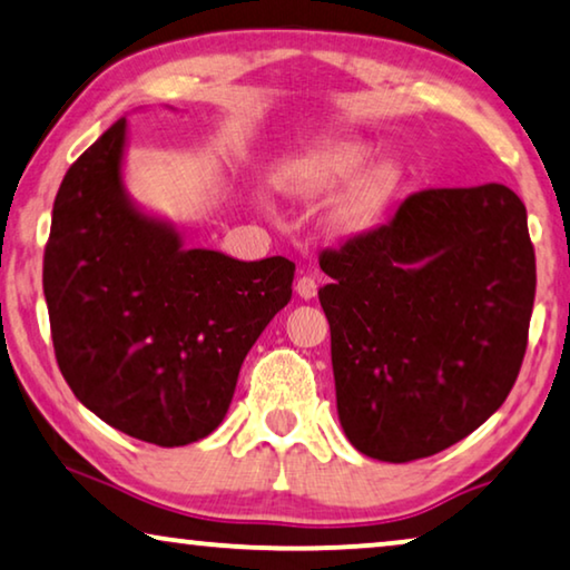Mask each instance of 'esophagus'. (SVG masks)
Returning a JSON list of instances; mask_svg holds the SVG:
<instances>
[{"label": "esophagus", "mask_w": 570, "mask_h": 570, "mask_svg": "<svg viewBox=\"0 0 570 570\" xmlns=\"http://www.w3.org/2000/svg\"><path fill=\"white\" fill-rule=\"evenodd\" d=\"M294 292L299 294L304 302L314 299V294H317V282H314L312 276H299V278H296V284H294Z\"/></svg>", "instance_id": "34e87169"}]
</instances>
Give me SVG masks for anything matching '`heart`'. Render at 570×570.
<instances>
[{
  "label": "heart",
  "mask_w": 570,
  "mask_h": 570,
  "mask_svg": "<svg viewBox=\"0 0 570 570\" xmlns=\"http://www.w3.org/2000/svg\"><path fill=\"white\" fill-rule=\"evenodd\" d=\"M373 146L358 138H325L288 158L278 171V186L302 202L330 199L327 223L337 233H358L376 223L402 186V166L394 158H376Z\"/></svg>",
  "instance_id": "heart-1"
}]
</instances>
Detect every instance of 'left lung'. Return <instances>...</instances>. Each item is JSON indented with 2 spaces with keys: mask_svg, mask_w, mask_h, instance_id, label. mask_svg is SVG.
Masks as SVG:
<instances>
[{
  "mask_svg": "<svg viewBox=\"0 0 570 570\" xmlns=\"http://www.w3.org/2000/svg\"><path fill=\"white\" fill-rule=\"evenodd\" d=\"M337 417L363 455L406 463L481 428L512 392L534 302L528 209L504 184L412 194L325 250Z\"/></svg>",
  "mask_w": 570,
  "mask_h": 570,
  "instance_id": "1",
  "label": "left lung"
}]
</instances>
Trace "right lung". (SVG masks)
<instances>
[{"mask_svg": "<svg viewBox=\"0 0 570 570\" xmlns=\"http://www.w3.org/2000/svg\"><path fill=\"white\" fill-rule=\"evenodd\" d=\"M127 117L63 176L42 261L58 368L76 399L160 448L207 438L245 355L292 299L294 263L186 248L125 186Z\"/></svg>", "mask_w": 570, "mask_h": 570, "instance_id": "1", "label": "right lung"}]
</instances>
